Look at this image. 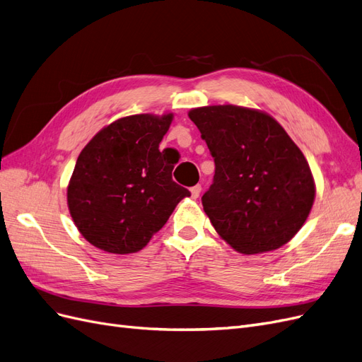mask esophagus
Here are the masks:
<instances>
[{
  "label": "esophagus",
  "instance_id": "34e87169",
  "mask_svg": "<svg viewBox=\"0 0 362 362\" xmlns=\"http://www.w3.org/2000/svg\"><path fill=\"white\" fill-rule=\"evenodd\" d=\"M201 190H202V187H201V184H198V185H193V187L190 189V192H192V198H193V199H196V198H199V194H201Z\"/></svg>",
  "mask_w": 362,
  "mask_h": 362
}]
</instances>
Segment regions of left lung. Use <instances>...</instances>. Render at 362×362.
Listing matches in <instances>:
<instances>
[{"mask_svg":"<svg viewBox=\"0 0 362 362\" xmlns=\"http://www.w3.org/2000/svg\"><path fill=\"white\" fill-rule=\"evenodd\" d=\"M189 117L214 158L204 211L246 255L288 243L305 223L315 184L302 151L270 115L238 105L193 108Z\"/></svg>","mask_w":362,"mask_h":362,"instance_id":"obj_1","label":"left lung"}]
</instances>
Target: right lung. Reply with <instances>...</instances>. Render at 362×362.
<instances>
[{"label":"right lung","instance_id":"1","mask_svg":"<svg viewBox=\"0 0 362 362\" xmlns=\"http://www.w3.org/2000/svg\"><path fill=\"white\" fill-rule=\"evenodd\" d=\"M172 119V113L120 117L76 158L68 206L75 226L95 247L119 255L139 252L190 196L172 180L173 163L158 149Z\"/></svg>","mask_w":362,"mask_h":362}]
</instances>
